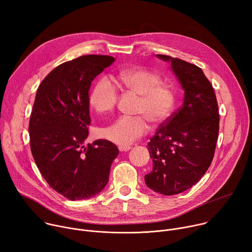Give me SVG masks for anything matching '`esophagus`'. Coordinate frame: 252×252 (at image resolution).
Here are the masks:
<instances>
[{"instance_id":"1","label":"esophagus","mask_w":252,"mask_h":252,"mask_svg":"<svg viewBox=\"0 0 252 252\" xmlns=\"http://www.w3.org/2000/svg\"><path fill=\"white\" fill-rule=\"evenodd\" d=\"M130 149H131V148H130V147H128V146H126V147H123V146L119 147L120 152H127V151H129Z\"/></svg>"}]
</instances>
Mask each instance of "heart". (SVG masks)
I'll return each instance as SVG.
<instances>
[{
    "instance_id": "1",
    "label": "heart",
    "mask_w": 252,
    "mask_h": 252,
    "mask_svg": "<svg viewBox=\"0 0 252 252\" xmlns=\"http://www.w3.org/2000/svg\"><path fill=\"white\" fill-rule=\"evenodd\" d=\"M157 71L145 66L134 65L121 69L117 74L118 84L139 95L135 113L139 116L121 117L112 125L100 129V135L116 145L126 147L149 130V121L154 125L166 123L176 105L174 88L165 82ZM119 99L117 87L102 78L94 85L90 101L98 113L115 110Z\"/></svg>"
}]
</instances>
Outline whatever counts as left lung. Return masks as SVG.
I'll return each mask as SVG.
<instances>
[{"label":"left lung","mask_w":252,"mask_h":252,"mask_svg":"<svg viewBox=\"0 0 252 252\" xmlns=\"http://www.w3.org/2000/svg\"><path fill=\"white\" fill-rule=\"evenodd\" d=\"M157 57L170 63L185 97L149 142L154 165L145 182L156 192L173 195L192 188L208 169L219 137L220 113L214 90L200 67L165 55Z\"/></svg>","instance_id":"1"}]
</instances>
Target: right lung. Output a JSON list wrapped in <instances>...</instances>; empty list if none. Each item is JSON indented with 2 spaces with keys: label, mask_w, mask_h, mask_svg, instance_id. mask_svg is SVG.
Wrapping results in <instances>:
<instances>
[{
  "label": "right lung",
  "mask_w": 252,
  "mask_h": 252,
  "mask_svg": "<svg viewBox=\"0 0 252 252\" xmlns=\"http://www.w3.org/2000/svg\"><path fill=\"white\" fill-rule=\"evenodd\" d=\"M114 62L100 55L65 62L43 80L35 94L29 124L32 155L49 186L70 200L98 194L119 155L106 139L86 142L92 82Z\"/></svg>",
  "instance_id": "obj_1"
}]
</instances>
